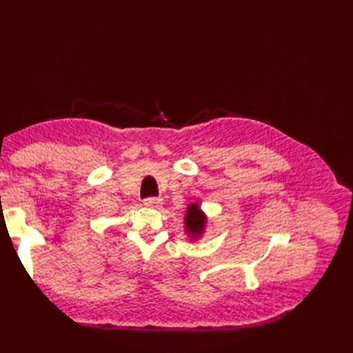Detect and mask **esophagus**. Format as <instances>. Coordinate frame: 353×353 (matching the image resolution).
<instances>
[{
    "instance_id": "1",
    "label": "esophagus",
    "mask_w": 353,
    "mask_h": 353,
    "mask_svg": "<svg viewBox=\"0 0 353 353\" xmlns=\"http://www.w3.org/2000/svg\"><path fill=\"white\" fill-rule=\"evenodd\" d=\"M144 205L150 209H161L162 208V200L161 199H147Z\"/></svg>"
}]
</instances>
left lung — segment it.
I'll return each instance as SVG.
<instances>
[{"label":"left lung","mask_w":353,"mask_h":353,"mask_svg":"<svg viewBox=\"0 0 353 353\" xmlns=\"http://www.w3.org/2000/svg\"><path fill=\"white\" fill-rule=\"evenodd\" d=\"M183 223L186 235H188L191 241L196 243L205 236L208 226V215L205 214V211L201 209L197 201H192V203L186 206Z\"/></svg>","instance_id":"1"}]
</instances>
